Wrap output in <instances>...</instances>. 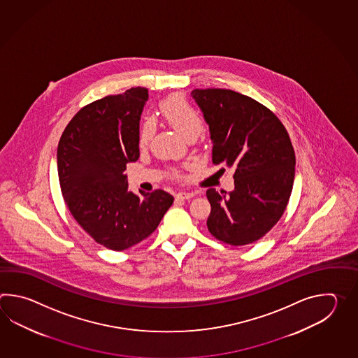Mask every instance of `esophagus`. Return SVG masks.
Returning <instances> with one entry per match:
<instances>
[{
	"mask_svg": "<svg viewBox=\"0 0 358 358\" xmlns=\"http://www.w3.org/2000/svg\"><path fill=\"white\" fill-rule=\"evenodd\" d=\"M193 196H194L193 192H179V193H176V198L178 199H189Z\"/></svg>",
	"mask_w": 358,
	"mask_h": 358,
	"instance_id": "obj_1",
	"label": "esophagus"
}]
</instances>
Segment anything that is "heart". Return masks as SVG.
<instances>
[{
  "label": "heart",
  "mask_w": 358,
  "mask_h": 358,
  "mask_svg": "<svg viewBox=\"0 0 358 358\" xmlns=\"http://www.w3.org/2000/svg\"><path fill=\"white\" fill-rule=\"evenodd\" d=\"M161 113L174 129L185 138H197L205 128L202 115L188 101L180 94H171L161 102ZM155 134V122L152 119H145L142 122L138 133V143L141 147L150 143Z\"/></svg>",
  "instance_id": "heart-1"
}]
</instances>
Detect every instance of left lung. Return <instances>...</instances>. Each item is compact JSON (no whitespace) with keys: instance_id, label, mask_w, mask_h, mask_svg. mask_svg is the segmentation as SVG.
Returning <instances> with one entry per match:
<instances>
[{"instance_id":"8db88e82","label":"left lung","mask_w":358,"mask_h":358,"mask_svg":"<svg viewBox=\"0 0 358 358\" xmlns=\"http://www.w3.org/2000/svg\"><path fill=\"white\" fill-rule=\"evenodd\" d=\"M190 94L208 124L213 164L236 170L234 190L206 192L208 231L234 247L253 243L288 205L296 166L289 134L271 110L248 96L221 88Z\"/></svg>"}]
</instances>
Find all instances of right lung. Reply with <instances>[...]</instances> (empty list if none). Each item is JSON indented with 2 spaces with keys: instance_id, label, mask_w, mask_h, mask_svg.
I'll list each match as a JSON object with an SVG mask.
<instances>
[{
  "instance_id": "1",
  "label": "right lung",
  "mask_w": 358,
  "mask_h": 358,
  "mask_svg": "<svg viewBox=\"0 0 358 358\" xmlns=\"http://www.w3.org/2000/svg\"><path fill=\"white\" fill-rule=\"evenodd\" d=\"M148 90L137 87L80 108L57 147L61 193L76 222L97 242L124 251L151 236L174 202L162 189L137 196L124 170L139 157V120Z\"/></svg>"
}]
</instances>
